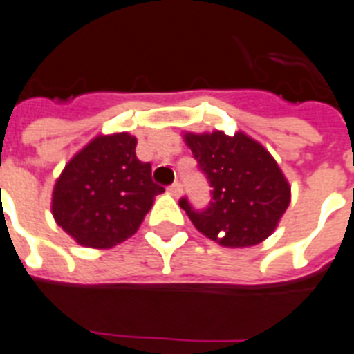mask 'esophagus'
<instances>
[{
    "mask_svg": "<svg viewBox=\"0 0 354 354\" xmlns=\"http://www.w3.org/2000/svg\"><path fill=\"white\" fill-rule=\"evenodd\" d=\"M168 192H169V194H171V195H174V197H179L180 192H183V185H180L179 180H175L174 185H171V186H169V188H168Z\"/></svg>",
    "mask_w": 354,
    "mask_h": 354,
    "instance_id": "34e87169",
    "label": "esophagus"
}]
</instances>
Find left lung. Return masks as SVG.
<instances>
[{
    "mask_svg": "<svg viewBox=\"0 0 354 354\" xmlns=\"http://www.w3.org/2000/svg\"><path fill=\"white\" fill-rule=\"evenodd\" d=\"M185 140L212 186L210 205L203 210L179 199L195 228L223 247L267 239L290 203V186L272 155L245 133H186Z\"/></svg>",
    "mask_w": 354,
    "mask_h": 354,
    "instance_id": "8db88e82",
    "label": "left lung"
}]
</instances>
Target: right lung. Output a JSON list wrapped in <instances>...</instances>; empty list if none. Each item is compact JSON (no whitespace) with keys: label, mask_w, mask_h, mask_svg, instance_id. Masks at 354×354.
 <instances>
[{"label":"right lung","mask_w":354,"mask_h":354,"mask_svg":"<svg viewBox=\"0 0 354 354\" xmlns=\"http://www.w3.org/2000/svg\"><path fill=\"white\" fill-rule=\"evenodd\" d=\"M128 133L100 135L69 160L53 192V216L76 243L111 248L138 230L164 188L135 155Z\"/></svg>","instance_id":"obj_1"}]
</instances>
